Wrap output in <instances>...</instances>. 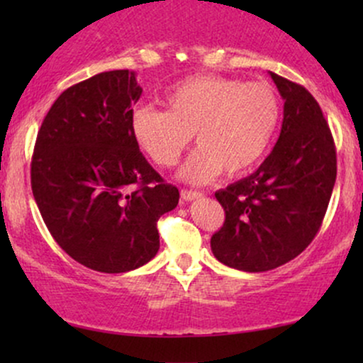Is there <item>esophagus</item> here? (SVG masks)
Instances as JSON below:
<instances>
[{"instance_id":"34e87169","label":"esophagus","mask_w":363,"mask_h":363,"mask_svg":"<svg viewBox=\"0 0 363 363\" xmlns=\"http://www.w3.org/2000/svg\"><path fill=\"white\" fill-rule=\"evenodd\" d=\"M201 193H198V191H191V189H182L181 191V198L184 199V201H194V199L201 198Z\"/></svg>"}]
</instances>
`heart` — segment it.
<instances>
[{
  "mask_svg": "<svg viewBox=\"0 0 363 363\" xmlns=\"http://www.w3.org/2000/svg\"><path fill=\"white\" fill-rule=\"evenodd\" d=\"M165 111L136 107L129 126L135 143L160 167H174L193 140L198 148L179 177L189 184L213 181L222 170L242 176L266 155L280 124L272 85L216 74H194L165 90Z\"/></svg>",
  "mask_w": 363,
  "mask_h": 363,
  "instance_id": "obj_1",
  "label": "heart"
}]
</instances>
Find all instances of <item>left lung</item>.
<instances>
[{
    "label": "left lung",
    "instance_id": "left-lung-1",
    "mask_svg": "<svg viewBox=\"0 0 363 363\" xmlns=\"http://www.w3.org/2000/svg\"><path fill=\"white\" fill-rule=\"evenodd\" d=\"M285 101L277 145L259 169L215 196L223 227L211 237L215 257L261 273L297 257L318 234L336 181V150L315 99L269 72Z\"/></svg>",
    "mask_w": 363,
    "mask_h": 363
}]
</instances>
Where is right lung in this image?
<instances>
[{"label":"right lung","instance_id":"1","mask_svg":"<svg viewBox=\"0 0 363 363\" xmlns=\"http://www.w3.org/2000/svg\"><path fill=\"white\" fill-rule=\"evenodd\" d=\"M141 86L128 69L65 90L43 121L32 193L60 247L94 272L126 273L155 257L157 222L179 203L131 135Z\"/></svg>","mask_w":363,"mask_h":363}]
</instances>
